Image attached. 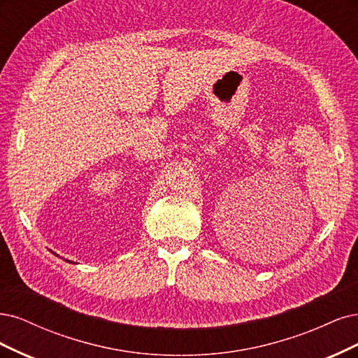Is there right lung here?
<instances>
[{
    "label": "right lung",
    "instance_id": "1",
    "mask_svg": "<svg viewBox=\"0 0 358 358\" xmlns=\"http://www.w3.org/2000/svg\"><path fill=\"white\" fill-rule=\"evenodd\" d=\"M53 255H55V252H53ZM57 256V255H56ZM65 262H68V263H73V262H70V260H65Z\"/></svg>",
    "mask_w": 358,
    "mask_h": 358
}]
</instances>
